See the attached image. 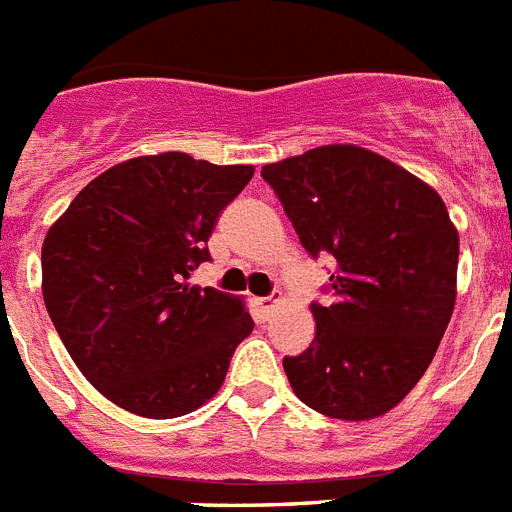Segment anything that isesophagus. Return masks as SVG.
Returning <instances> with one entry per match:
<instances>
[{
  "label": "esophagus",
  "mask_w": 512,
  "mask_h": 512,
  "mask_svg": "<svg viewBox=\"0 0 512 512\" xmlns=\"http://www.w3.org/2000/svg\"><path fill=\"white\" fill-rule=\"evenodd\" d=\"M253 305H256V310H259V316H269L274 305H277V298H272V295H269V298H256L253 300Z\"/></svg>",
  "instance_id": "34e87169"
}]
</instances>
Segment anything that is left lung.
Returning <instances> with one entry per match:
<instances>
[{
	"label": "left lung",
	"instance_id": "8db88e82",
	"mask_svg": "<svg viewBox=\"0 0 512 512\" xmlns=\"http://www.w3.org/2000/svg\"><path fill=\"white\" fill-rule=\"evenodd\" d=\"M305 251L334 259L316 339L285 357L310 409L360 422L419 383L456 305L458 233L438 191L357 144H323L261 170Z\"/></svg>",
	"mask_w": 512,
	"mask_h": 512
}]
</instances>
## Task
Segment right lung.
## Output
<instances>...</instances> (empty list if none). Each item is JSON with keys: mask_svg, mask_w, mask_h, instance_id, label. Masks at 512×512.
Here are the masks:
<instances>
[{"mask_svg": "<svg viewBox=\"0 0 512 512\" xmlns=\"http://www.w3.org/2000/svg\"><path fill=\"white\" fill-rule=\"evenodd\" d=\"M253 165L186 152L113 165L74 196L41 248L43 303L108 401L139 417L189 414L220 391L253 331L243 300L189 285Z\"/></svg>", "mask_w": 512, "mask_h": 512, "instance_id": "right-lung-1", "label": "right lung"}]
</instances>
